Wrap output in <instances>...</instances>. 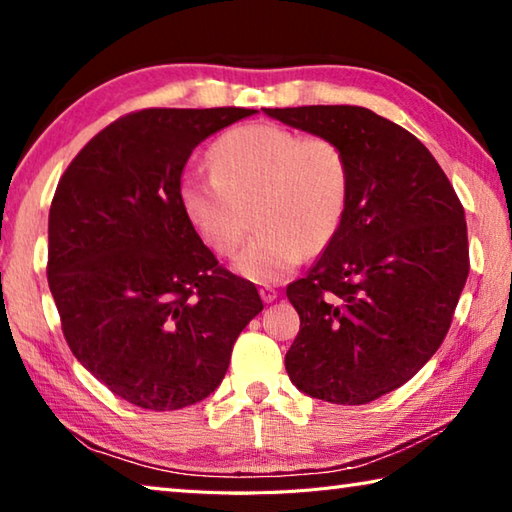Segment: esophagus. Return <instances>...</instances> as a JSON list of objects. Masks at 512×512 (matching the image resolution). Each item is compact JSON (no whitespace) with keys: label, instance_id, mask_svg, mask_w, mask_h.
Returning a JSON list of instances; mask_svg holds the SVG:
<instances>
[{"label":"esophagus","instance_id":"34e87169","mask_svg":"<svg viewBox=\"0 0 512 512\" xmlns=\"http://www.w3.org/2000/svg\"><path fill=\"white\" fill-rule=\"evenodd\" d=\"M259 296H262L264 302H273L277 298V291L273 287H262L259 289Z\"/></svg>","mask_w":512,"mask_h":512}]
</instances>
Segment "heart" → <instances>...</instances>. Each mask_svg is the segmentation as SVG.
Masks as SVG:
<instances>
[{
	"mask_svg": "<svg viewBox=\"0 0 512 512\" xmlns=\"http://www.w3.org/2000/svg\"><path fill=\"white\" fill-rule=\"evenodd\" d=\"M212 169L187 171L180 205L196 235L214 253L235 250L239 275L273 284L296 268L305 250L318 253L339 232L350 203L352 169L334 140L305 137L277 124L232 128L212 146Z\"/></svg>",
	"mask_w": 512,
	"mask_h": 512,
	"instance_id": "b5f03b06",
	"label": "heart"
}]
</instances>
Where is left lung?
<instances>
[{"label": "left lung", "mask_w": 512, "mask_h": 512, "mask_svg": "<svg viewBox=\"0 0 512 512\" xmlns=\"http://www.w3.org/2000/svg\"><path fill=\"white\" fill-rule=\"evenodd\" d=\"M341 146L352 169L336 237L287 287L300 332L284 357L298 391L368 404L443 343L470 273L463 205L418 137L368 108H264Z\"/></svg>", "instance_id": "8db88e82"}]
</instances>
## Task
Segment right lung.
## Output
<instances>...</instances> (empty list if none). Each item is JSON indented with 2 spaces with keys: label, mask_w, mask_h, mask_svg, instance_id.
<instances>
[{
  "label": "right lung",
  "mask_w": 512,
  "mask_h": 512,
  "mask_svg": "<svg viewBox=\"0 0 512 512\" xmlns=\"http://www.w3.org/2000/svg\"><path fill=\"white\" fill-rule=\"evenodd\" d=\"M255 112H131L94 135L56 187L47 280L65 341L142 409L212 395L241 329L264 309L255 284L219 266L178 196L196 146Z\"/></svg>",
  "instance_id": "obj_1"
}]
</instances>
